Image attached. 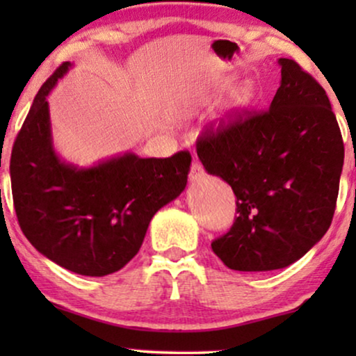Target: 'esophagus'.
Listing matches in <instances>:
<instances>
[{
    "mask_svg": "<svg viewBox=\"0 0 356 356\" xmlns=\"http://www.w3.org/2000/svg\"><path fill=\"white\" fill-rule=\"evenodd\" d=\"M204 177V168L202 165L199 162H193L191 165V172H189V178H191V181H199Z\"/></svg>",
    "mask_w": 356,
    "mask_h": 356,
    "instance_id": "esophagus-1",
    "label": "esophagus"
}]
</instances>
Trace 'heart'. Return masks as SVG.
Masks as SVG:
<instances>
[{"label": "heart", "instance_id": "b5f03b06", "mask_svg": "<svg viewBox=\"0 0 356 356\" xmlns=\"http://www.w3.org/2000/svg\"><path fill=\"white\" fill-rule=\"evenodd\" d=\"M252 97H254V89H252V84L250 81L241 82L240 86H236L233 92L228 97L227 102V111L228 113H238V111L245 110L248 105L252 102Z\"/></svg>", "mask_w": 356, "mask_h": 356}]
</instances>
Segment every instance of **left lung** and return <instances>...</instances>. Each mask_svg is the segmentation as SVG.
<instances>
[{
  "label": "left lung",
  "mask_w": 356,
  "mask_h": 356,
  "mask_svg": "<svg viewBox=\"0 0 356 356\" xmlns=\"http://www.w3.org/2000/svg\"><path fill=\"white\" fill-rule=\"evenodd\" d=\"M269 110L241 111L196 150L207 173L230 184L236 220L212 241L233 270L284 269L329 230L343 167V140L325 90L298 63L280 58Z\"/></svg>",
  "instance_id": "1"
}]
</instances>
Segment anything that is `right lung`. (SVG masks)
Returning a JSON list of instances; mask_svg holds the SVG:
<instances>
[{"instance_id":"1","label":"right lung","mask_w":356,"mask_h":356,"mask_svg":"<svg viewBox=\"0 0 356 356\" xmlns=\"http://www.w3.org/2000/svg\"><path fill=\"white\" fill-rule=\"evenodd\" d=\"M71 66L63 63L40 87L14 140V209L38 252L74 274L104 277L138 254L155 212L184 191L191 155L126 152L89 168L63 162L53 149L47 95Z\"/></svg>"}]
</instances>
